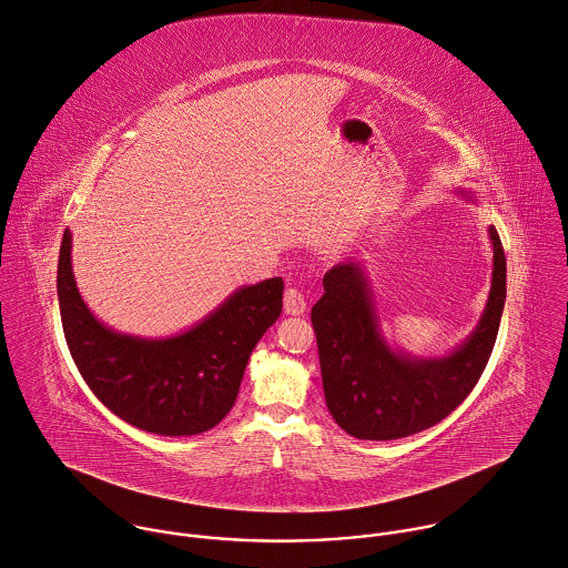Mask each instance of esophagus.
<instances>
[{"mask_svg":"<svg viewBox=\"0 0 568 568\" xmlns=\"http://www.w3.org/2000/svg\"><path fill=\"white\" fill-rule=\"evenodd\" d=\"M284 311H286L288 315H302V313L306 311V295H304L300 288L291 286V288L284 293Z\"/></svg>","mask_w":568,"mask_h":568,"instance_id":"esophagus-1","label":"esophagus"}]
</instances>
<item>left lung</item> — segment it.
I'll use <instances>...</instances> for the list:
<instances>
[{
  "mask_svg": "<svg viewBox=\"0 0 568 568\" xmlns=\"http://www.w3.org/2000/svg\"><path fill=\"white\" fill-rule=\"evenodd\" d=\"M488 237L493 280L486 308L466 342L444 357H410L388 346L362 262H342L324 275V295L313 306L311 322L326 406L348 435L408 437L442 422L475 388L495 346L506 300V257L495 226Z\"/></svg>",
  "mask_w": 568,
  "mask_h": 568,
  "instance_id": "obj_1",
  "label": "left lung"
}]
</instances>
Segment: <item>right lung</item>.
I'll list each match as a JSON object with an SVG mask.
<instances>
[{
    "label": "right lung",
    "instance_id": "obj_1",
    "mask_svg": "<svg viewBox=\"0 0 568 568\" xmlns=\"http://www.w3.org/2000/svg\"><path fill=\"white\" fill-rule=\"evenodd\" d=\"M71 231L58 264V297L69 351L95 397L124 422L158 435H197L233 408L248 357L282 313V277L235 291L182 335L144 339L118 333L84 304L71 266Z\"/></svg>",
    "mask_w": 568,
    "mask_h": 568
}]
</instances>
